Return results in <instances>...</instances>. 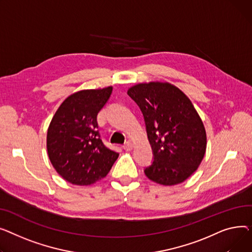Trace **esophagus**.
<instances>
[{"instance_id":"34e87169","label":"esophagus","mask_w":252,"mask_h":252,"mask_svg":"<svg viewBox=\"0 0 252 252\" xmlns=\"http://www.w3.org/2000/svg\"><path fill=\"white\" fill-rule=\"evenodd\" d=\"M132 147H133V144H132L130 141H127V142L123 145V149H124L125 151H127V152H130V151L132 150Z\"/></svg>"}]
</instances>
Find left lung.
Segmentation results:
<instances>
[{
  "label": "left lung",
  "instance_id": "8db88e82",
  "mask_svg": "<svg viewBox=\"0 0 252 252\" xmlns=\"http://www.w3.org/2000/svg\"><path fill=\"white\" fill-rule=\"evenodd\" d=\"M127 94L141 110L154 153L146 177L165 186L184 182L206 150L205 129L191 100L168 82L139 83Z\"/></svg>",
  "mask_w": 252,
  "mask_h": 252
}]
</instances>
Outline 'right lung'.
<instances>
[{
    "label": "right lung",
    "mask_w": 252,
    "mask_h": 252,
    "mask_svg": "<svg viewBox=\"0 0 252 252\" xmlns=\"http://www.w3.org/2000/svg\"><path fill=\"white\" fill-rule=\"evenodd\" d=\"M113 87L84 90L69 95L50 123L47 150L53 167L74 185H91L106 177L119 154L102 143L96 116Z\"/></svg>",
    "instance_id": "add662e5"
}]
</instances>
